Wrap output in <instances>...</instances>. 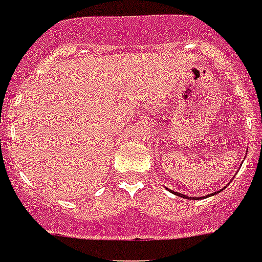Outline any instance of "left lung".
<instances>
[{"mask_svg": "<svg viewBox=\"0 0 262 262\" xmlns=\"http://www.w3.org/2000/svg\"><path fill=\"white\" fill-rule=\"evenodd\" d=\"M223 189H224V187H223ZM223 189H220V190H219V192H222V190H223ZM170 192H172V193H175L176 196H181V198H183V199H189V196H186V194L178 193V192H173V190H170ZM219 192H217V193H219ZM213 194H216V192H214V193H213ZM213 194H209V196H213ZM205 198H207V196H205ZM190 199L198 200V199H199V198H190Z\"/></svg>", "mask_w": 262, "mask_h": 262, "instance_id": "1", "label": "left lung"}]
</instances>
